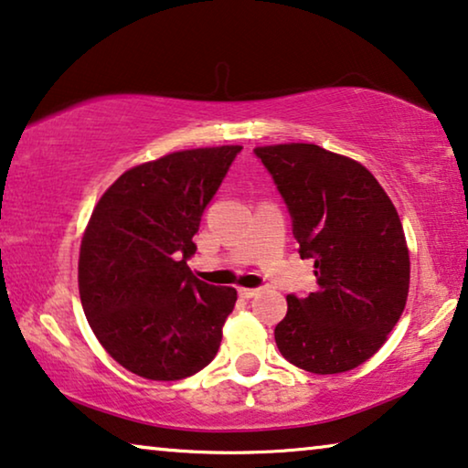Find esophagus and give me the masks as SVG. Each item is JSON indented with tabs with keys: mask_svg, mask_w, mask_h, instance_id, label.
I'll return each mask as SVG.
<instances>
[{
	"mask_svg": "<svg viewBox=\"0 0 468 468\" xmlns=\"http://www.w3.org/2000/svg\"><path fill=\"white\" fill-rule=\"evenodd\" d=\"M237 292H239V297H243V299H252L259 294V288H239Z\"/></svg>",
	"mask_w": 468,
	"mask_h": 468,
	"instance_id": "obj_1",
	"label": "esophagus"
}]
</instances>
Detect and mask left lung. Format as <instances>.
Segmentation results:
<instances>
[{
    "mask_svg": "<svg viewBox=\"0 0 468 468\" xmlns=\"http://www.w3.org/2000/svg\"><path fill=\"white\" fill-rule=\"evenodd\" d=\"M254 153L291 209L318 284L305 299L288 294L275 344L309 373L352 371L386 344L407 303L410 248L397 207L350 156L294 142Z\"/></svg>",
    "mask_w": 468,
    "mask_h": 468,
    "instance_id": "left-lung-1",
    "label": "left lung"
}]
</instances>
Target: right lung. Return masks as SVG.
Here are the masks:
<instances>
[{
    "label": "right lung",
    "mask_w": 468,
    "mask_h": 468,
    "mask_svg": "<svg viewBox=\"0 0 468 468\" xmlns=\"http://www.w3.org/2000/svg\"><path fill=\"white\" fill-rule=\"evenodd\" d=\"M239 150L190 148L131 167L90 214L78 259L82 309L103 350L140 378L184 379L218 352L237 291L195 278L186 261Z\"/></svg>",
    "instance_id": "right-lung-1"
}]
</instances>
